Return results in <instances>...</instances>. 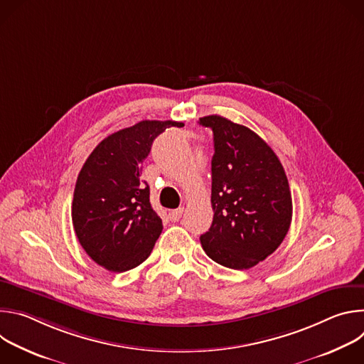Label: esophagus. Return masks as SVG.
Segmentation results:
<instances>
[{"label":"esophagus","mask_w":364,"mask_h":364,"mask_svg":"<svg viewBox=\"0 0 364 364\" xmlns=\"http://www.w3.org/2000/svg\"><path fill=\"white\" fill-rule=\"evenodd\" d=\"M181 215H183V207H178V209H174V210L168 212V218H170L171 222H178Z\"/></svg>","instance_id":"obj_1"}]
</instances>
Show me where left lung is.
Returning a JSON list of instances; mask_svg holds the SVG:
<instances>
[{
  "instance_id": "left-lung-1",
  "label": "left lung",
  "mask_w": 364,
  "mask_h": 364,
  "mask_svg": "<svg viewBox=\"0 0 364 364\" xmlns=\"http://www.w3.org/2000/svg\"><path fill=\"white\" fill-rule=\"evenodd\" d=\"M212 128L213 223L200 236L204 252L230 269L257 265L282 243L292 219L287 174L272 148L252 129L219 115Z\"/></svg>"
}]
</instances>
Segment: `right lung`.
<instances>
[{
	"label": "right lung",
	"instance_id": "right-lung-1",
	"mask_svg": "<svg viewBox=\"0 0 364 364\" xmlns=\"http://www.w3.org/2000/svg\"><path fill=\"white\" fill-rule=\"evenodd\" d=\"M176 121H141L97 144L76 181L72 222L79 243L111 272H125L149 256L163 230L141 180L154 139Z\"/></svg>",
	"mask_w": 364,
	"mask_h": 364
}]
</instances>
